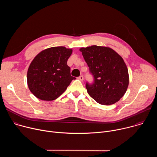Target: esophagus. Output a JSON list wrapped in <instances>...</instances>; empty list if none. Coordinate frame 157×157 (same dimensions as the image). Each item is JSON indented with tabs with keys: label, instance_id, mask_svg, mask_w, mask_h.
Listing matches in <instances>:
<instances>
[{
	"label": "esophagus",
	"instance_id": "34e87169",
	"mask_svg": "<svg viewBox=\"0 0 157 157\" xmlns=\"http://www.w3.org/2000/svg\"><path fill=\"white\" fill-rule=\"evenodd\" d=\"M78 79L79 80H80V81H83V79H84V77H83V76H82V75H81V76H79V77H78Z\"/></svg>",
	"mask_w": 157,
	"mask_h": 157
}]
</instances>
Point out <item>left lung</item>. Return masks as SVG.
Returning <instances> with one entry per match:
<instances>
[{
  "label": "left lung",
  "instance_id": "left-lung-1",
  "mask_svg": "<svg viewBox=\"0 0 157 157\" xmlns=\"http://www.w3.org/2000/svg\"><path fill=\"white\" fill-rule=\"evenodd\" d=\"M93 82H86L87 91L93 99L102 105L117 102L125 94L129 78L122 58L108 47L93 45L81 48Z\"/></svg>",
  "mask_w": 157,
  "mask_h": 157
}]
</instances>
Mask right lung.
Wrapping results in <instances>:
<instances>
[{
  "label": "right lung",
  "instance_id": "1",
  "mask_svg": "<svg viewBox=\"0 0 157 157\" xmlns=\"http://www.w3.org/2000/svg\"><path fill=\"white\" fill-rule=\"evenodd\" d=\"M71 53V49L55 47L35 57L27 72L28 86L35 96L43 101H53L65 91L76 79L71 75L67 64Z\"/></svg>",
  "mask_w": 157,
  "mask_h": 157
}]
</instances>
